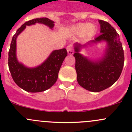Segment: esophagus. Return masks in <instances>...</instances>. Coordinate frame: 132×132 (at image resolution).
<instances>
[{"mask_svg":"<svg viewBox=\"0 0 132 132\" xmlns=\"http://www.w3.org/2000/svg\"><path fill=\"white\" fill-rule=\"evenodd\" d=\"M66 50H67L68 54L69 55H72V54H73L74 51L72 45H69L68 46H67V48H66Z\"/></svg>","mask_w":132,"mask_h":132,"instance_id":"1","label":"esophagus"}]
</instances>
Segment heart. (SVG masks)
Segmentation results:
<instances>
[{"label":"heart","instance_id":"obj_1","mask_svg":"<svg viewBox=\"0 0 132 132\" xmlns=\"http://www.w3.org/2000/svg\"><path fill=\"white\" fill-rule=\"evenodd\" d=\"M95 32V27L93 25L89 23H80L75 28V32L79 36L84 34L91 35Z\"/></svg>","mask_w":132,"mask_h":132}]
</instances>
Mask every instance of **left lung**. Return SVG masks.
I'll use <instances>...</instances> for the list:
<instances>
[{
	"mask_svg": "<svg viewBox=\"0 0 132 132\" xmlns=\"http://www.w3.org/2000/svg\"><path fill=\"white\" fill-rule=\"evenodd\" d=\"M98 22L101 34L90 43L107 41L108 47L103 57L98 61L88 59L79 53L81 45L78 43L75 44L73 54L77 82L82 87L92 92L102 91L114 84L121 74L125 61L119 34L108 22L102 20Z\"/></svg>",
	"mask_w": 132,
	"mask_h": 132,
	"instance_id": "obj_1",
	"label": "left lung"
}]
</instances>
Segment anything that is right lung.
<instances>
[{"label": "right lung", "instance_id": "right-lung-1", "mask_svg": "<svg viewBox=\"0 0 132 132\" xmlns=\"http://www.w3.org/2000/svg\"><path fill=\"white\" fill-rule=\"evenodd\" d=\"M36 23L46 25L50 29L54 26V22L47 18H36L26 22L13 36L8 54L9 69L13 80L22 89L30 93L45 91L56 82L61 65L68 55L66 48L54 50L43 63L33 68L20 63L16 55V38L27 25Z\"/></svg>", "mask_w": 132, "mask_h": 132}]
</instances>
